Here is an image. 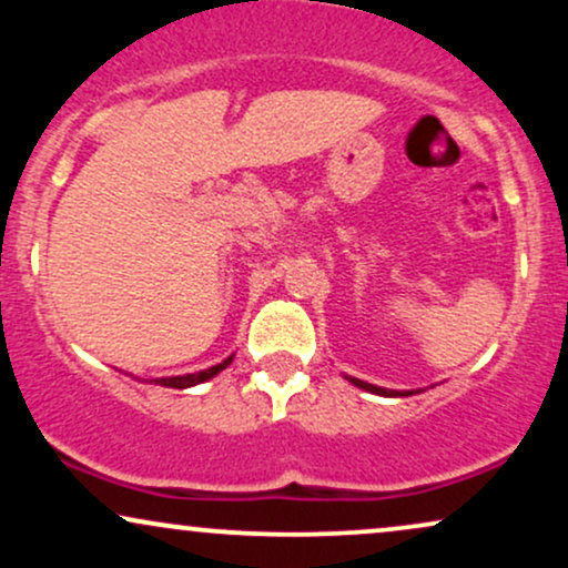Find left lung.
<instances>
[{
    "mask_svg": "<svg viewBox=\"0 0 568 568\" xmlns=\"http://www.w3.org/2000/svg\"><path fill=\"white\" fill-rule=\"evenodd\" d=\"M355 387L361 389H368V393H376V395H389V397H397V395H414V393H397V389H382V387H374V384L368 382H361V379H349Z\"/></svg>",
    "mask_w": 568,
    "mask_h": 568,
    "instance_id": "8db88e82",
    "label": "left lung"
}]
</instances>
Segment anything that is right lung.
Here are the masks:
<instances>
[{"instance_id":"1","label":"right lung","mask_w":568,"mask_h":568,"mask_svg":"<svg viewBox=\"0 0 568 568\" xmlns=\"http://www.w3.org/2000/svg\"><path fill=\"white\" fill-rule=\"evenodd\" d=\"M232 363V357H226L224 363H219V366L213 368H205L200 371V374H186V376H168V379H154V384H162V387H173V389H186V387H194V384H202L207 379H213V376L219 374V371H224L226 366Z\"/></svg>"}]
</instances>
